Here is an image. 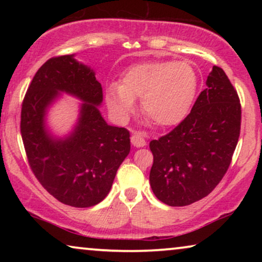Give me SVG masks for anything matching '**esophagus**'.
<instances>
[{
	"label": "esophagus",
	"instance_id": "1",
	"mask_svg": "<svg viewBox=\"0 0 262 262\" xmlns=\"http://www.w3.org/2000/svg\"><path fill=\"white\" fill-rule=\"evenodd\" d=\"M131 143L132 145L136 146V148H143V146H145L146 142L144 139V135H143L142 132H132Z\"/></svg>",
	"mask_w": 262,
	"mask_h": 262
}]
</instances>
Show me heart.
Segmentation results:
<instances>
[{
  "label": "heart",
  "instance_id": "b5f03b06",
  "mask_svg": "<svg viewBox=\"0 0 262 262\" xmlns=\"http://www.w3.org/2000/svg\"><path fill=\"white\" fill-rule=\"evenodd\" d=\"M199 87L198 74L191 64L175 60H155L135 64L121 75L120 83L106 88L105 99L111 112L124 121L141 110L156 126L174 127L185 120Z\"/></svg>",
  "mask_w": 262,
  "mask_h": 262
}]
</instances>
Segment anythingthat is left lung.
<instances>
[{
	"mask_svg": "<svg viewBox=\"0 0 262 262\" xmlns=\"http://www.w3.org/2000/svg\"><path fill=\"white\" fill-rule=\"evenodd\" d=\"M241 128V105L223 69L213 67L191 113L173 131L150 142V186L169 206L210 194L230 166Z\"/></svg>",
	"mask_w": 262,
	"mask_h": 262,
	"instance_id": "1",
	"label": "left lung"
}]
</instances>
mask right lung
<instances>
[{
	"label": "right lung",
	"instance_id": "right-lung-1",
	"mask_svg": "<svg viewBox=\"0 0 262 262\" xmlns=\"http://www.w3.org/2000/svg\"><path fill=\"white\" fill-rule=\"evenodd\" d=\"M62 94L81 103L77 123L58 136L48 126L47 114ZM102 100L95 71L75 55L42 64L25 95L20 127L31 169L42 187L66 205L91 207L102 202L130 152V134L106 123L99 110Z\"/></svg>",
	"mask_w": 262,
	"mask_h": 262
}]
</instances>
